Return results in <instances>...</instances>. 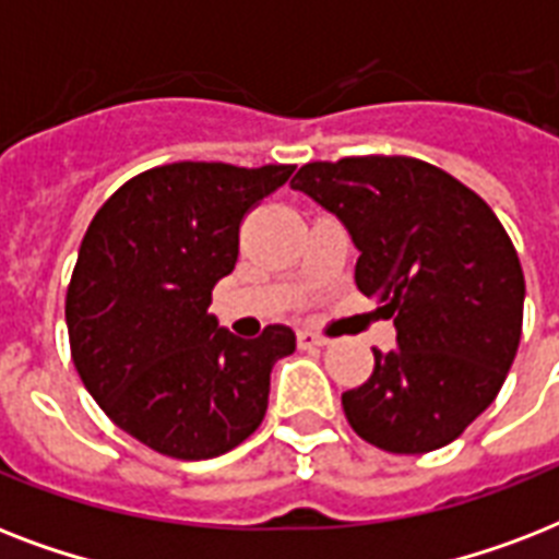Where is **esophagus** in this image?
Segmentation results:
<instances>
[{"mask_svg":"<svg viewBox=\"0 0 559 559\" xmlns=\"http://www.w3.org/2000/svg\"><path fill=\"white\" fill-rule=\"evenodd\" d=\"M328 336L322 333H313V331H298V348H324L328 345Z\"/></svg>","mask_w":559,"mask_h":559,"instance_id":"esophagus-1","label":"esophagus"}]
</instances>
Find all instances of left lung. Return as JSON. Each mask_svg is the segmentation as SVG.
Returning a JSON list of instances; mask_svg holds the SVG:
<instances>
[{"mask_svg": "<svg viewBox=\"0 0 559 559\" xmlns=\"http://www.w3.org/2000/svg\"><path fill=\"white\" fill-rule=\"evenodd\" d=\"M289 188L348 228L359 293L394 319L397 348L342 394L350 429L385 452L455 441L496 400L522 336L525 275L493 209L412 156L310 162Z\"/></svg>", "mask_w": 559, "mask_h": 559, "instance_id": "1", "label": "left lung"}]
</instances>
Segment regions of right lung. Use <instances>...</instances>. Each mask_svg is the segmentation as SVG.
<instances>
[{
	"mask_svg": "<svg viewBox=\"0 0 559 559\" xmlns=\"http://www.w3.org/2000/svg\"><path fill=\"white\" fill-rule=\"evenodd\" d=\"M293 165L174 162L118 188L83 235L66 324L83 385L118 429L182 461L223 455L261 426L287 324L237 340L209 313L235 270L246 211Z\"/></svg>",
	"mask_w": 559,
	"mask_h": 559,
	"instance_id": "right-lung-1",
	"label": "right lung"
}]
</instances>
